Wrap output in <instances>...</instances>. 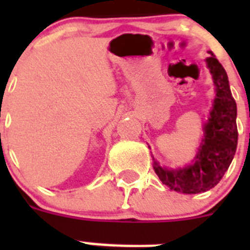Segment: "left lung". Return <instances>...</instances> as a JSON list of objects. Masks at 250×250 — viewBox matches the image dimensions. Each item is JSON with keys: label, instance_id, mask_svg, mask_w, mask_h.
<instances>
[{"label": "left lung", "instance_id": "obj_1", "mask_svg": "<svg viewBox=\"0 0 250 250\" xmlns=\"http://www.w3.org/2000/svg\"><path fill=\"white\" fill-rule=\"evenodd\" d=\"M207 65L213 76L215 98L204 124V138L193 163L185 167H161L154 159V170L163 184L183 194L210 190L222 180L237 150V104L229 87L228 75L222 63L210 52Z\"/></svg>", "mask_w": 250, "mask_h": 250}]
</instances>
